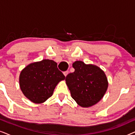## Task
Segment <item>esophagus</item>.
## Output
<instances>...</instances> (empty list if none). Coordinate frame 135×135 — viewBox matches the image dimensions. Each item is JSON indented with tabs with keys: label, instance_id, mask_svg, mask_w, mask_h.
I'll return each mask as SVG.
<instances>
[{
	"label": "esophagus",
	"instance_id": "obj_1",
	"mask_svg": "<svg viewBox=\"0 0 135 135\" xmlns=\"http://www.w3.org/2000/svg\"><path fill=\"white\" fill-rule=\"evenodd\" d=\"M63 74H64V75H65V77H66V75H67L68 74H69V71H65V72H64Z\"/></svg>",
	"mask_w": 135,
	"mask_h": 135
}]
</instances>
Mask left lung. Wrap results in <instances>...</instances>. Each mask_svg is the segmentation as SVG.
I'll use <instances>...</instances> for the list:
<instances>
[{
	"instance_id": "1",
	"label": "left lung",
	"mask_w": 135,
	"mask_h": 135,
	"mask_svg": "<svg viewBox=\"0 0 135 135\" xmlns=\"http://www.w3.org/2000/svg\"><path fill=\"white\" fill-rule=\"evenodd\" d=\"M74 73L66 77L71 97L79 106L88 108L102 99L108 86L104 71L97 66L85 64L81 61L73 64Z\"/></svg>"
}]
</instances>
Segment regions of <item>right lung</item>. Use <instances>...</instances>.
<instances>
[{
    "label": "right lung",
    "mask_w": 135,
    "mask_h": 135,
    "mask_svg": "<svg viewBox=\"0 0 135 135\" xmlns=\"http://www.w3.org/2000/svg\"><path fill=\"white\" fill-rule=\"evenodd\" d=\"M64 79L56 62L44 60L29 64L21 72L20 85L29 100L42 103L52 96L56 85Z\"/></svg>",
    "instance_id": "obj_1"
}]
</instances>
